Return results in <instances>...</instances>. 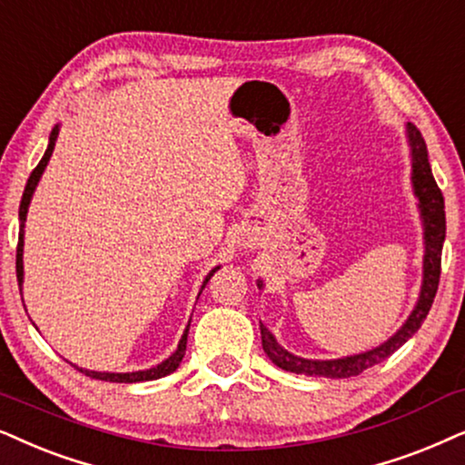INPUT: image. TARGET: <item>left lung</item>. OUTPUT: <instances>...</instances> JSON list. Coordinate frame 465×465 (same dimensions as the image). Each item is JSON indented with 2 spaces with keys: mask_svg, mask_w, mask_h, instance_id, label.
I'll return each mask as SVG.
<instances>
[{
  "mask_svg": "<svg viewBox=\"0 0 465 465\" xmlns=\"http://www.w3.org/2000/svg\"><path fill=\"white\" fill-rule=\"evenodd\" d=\"M406 134L410 143V155H412V188L414 196L419 198L420 218H423V237H425V256H423V286H420V294L417 305H414L412 313L403 327L397 331L393 337L387 341L380 343L378 348L371 351L352 354V357L343 359H331V361H312L294 357L292 352L284 351L275 337L269 333V329L261 324V337H262V351L267 357L273 361L282 370L301 373V376H322V378H351L359 376L370 367L382 363L389 359L397 348H401L410 337H412L420 329V324L427 318L431 310L433 297L438 292L440 282V262H442V243L446 234V215H444V196L440 192L436 179L431 174L430 158H427V144L420 136L419 128L414 124L406 125ZM258 288H262V282L258 280Z\"/></svg>",
  "mask_w": 465,
  "mask_h": 465,
  "instance_id": "8db88e82",
  "label": "left lung"
}]
</instances>
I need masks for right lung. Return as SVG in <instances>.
Listing matches in <instances>:
<instances>
[{
    "label": "right lung",
    "mask_w": 465,
    "mask_h": 465,
    "mask_svg": "<svg viewBox=\"0 0 465 465\" xmlns=\"http://www.w3.org/2000/svg\"><path fill=\"white\" fill-rule=\"evenodd\" d=\"M57 134H59V125H55L51 132V136H48V147L45 155H42V160L38 162V166L34 168L32 174H29L27 179V185H25V192H23V198H21V207H19V220H21V228H19V245H16V280H19V286H23V234H25V220H27V209H29V203H32V196H34V190L35 185H38V181L42 177V173H45V168L48 164V160H51L53 155V149H55V141H57ZM220 267H215L211 273L204 277L203 282V288L207 286V282L211 280V275L215 273ZM201 288V292H203ZM188 331H190V324L185 327L183 335H181L179 340V346L177 351H174L171 357L166 361H162L160 365L152 367V370H144V371H130V373H108V371H89V370H83V367H76L78 371H83L85 376L89 378H95V380H106V382H144V380H158V378H164L168 373H173L177 370L181 359H183L185 354V343H188Z\"/></svg>",
    "instance_id": "obj_1"
}]
</instances>
